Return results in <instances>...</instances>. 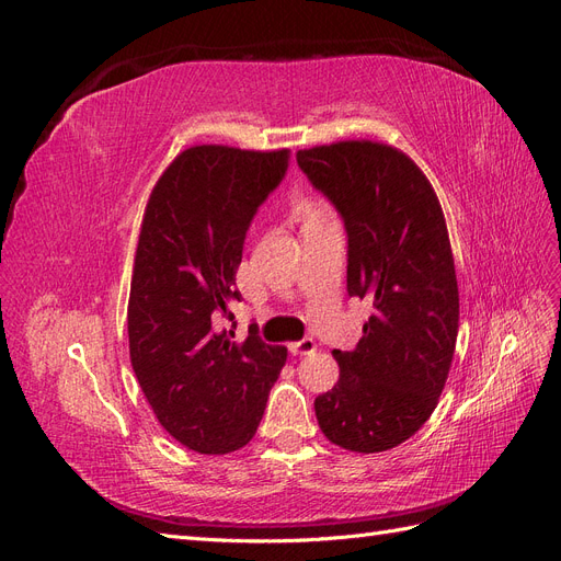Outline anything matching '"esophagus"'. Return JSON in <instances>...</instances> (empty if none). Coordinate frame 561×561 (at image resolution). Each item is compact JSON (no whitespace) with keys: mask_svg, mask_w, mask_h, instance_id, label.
<instances>
[{"mask_svg":"<svg viewBox=\"0 0 561 561\" xmlns=\"http://www.w3.org/2000/svg\"><path fill=\"white\" fill-rule=\"evenodd\" d=\"M287 351H290L293 355H309L316 351V342L311 336H304V339H299V342H293L290 346H287Z\"/></svg>","mask_w":561,"mask_h":561,"instance_id":"esophagus-1","label":"esophagus"}]
</instances>
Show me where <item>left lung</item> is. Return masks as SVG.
<instances>
[{
    "label": "left lung",
    "instance_id": "obj_1",
    "mask_svg": "<svg viewBox=\"0 0 561 561\" xmlns=\"http://www.w3.org/2000/svg\"><path fill=\"white\" fill-rule=\"evenodd\" d=\"M297 163L344 219L348 297L371 301L353 351L334 348L339 381L316 398L330 443L393 449L433 414L458 334V285L431 182L402 151L348 140L299 149Z\"/></svg>",
    "mask_w": 561,
    "mask_h": 561
}]
</instances>
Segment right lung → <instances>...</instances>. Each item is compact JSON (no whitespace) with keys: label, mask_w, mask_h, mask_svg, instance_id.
I'll return each mask as SVG.
<instances>
[{"label":"right lung","mask_w":561,"mask_h":561,"mask_svg":"<svg viewBox=\"0 0 561 561\" xmlns=\"http://www.w3.org/2000/svg\"><path fill=\"white\" fill-rule=\"evenodd\" d=\"M290 149L196 145L165 168L142 217L128 299L130 365L161 426L198 454H229L257 433L287 358L257 322L243 342L236 271L252 217L283 182Z\"/></svg>","instance_id":"1"}]
</instances>
